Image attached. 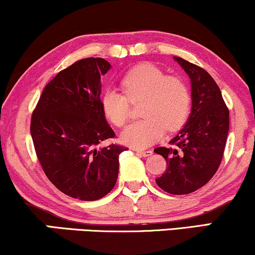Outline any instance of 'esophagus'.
Returning <instances> with one entry per match:
<instances>
[{
    "label": "esophagus",
    "mask_w": 255,
    "mask_h": 255,
    "mask_svg": "<svg viewBox=\"0 0 255 255\" xmlns=\"http://www.w3.org/2000/svg\"><path fill=\"white\" fill-rule=\"evenodd\" d=\"M135 152L139 153V154L142 155V156H149V155L153 154L152 149H137Z\"/></svg>",
    "instance_id": "esophagus-1"
}]
</instances>
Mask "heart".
<instances>
[{"instance_id":"heart-1","label":"heart","mask_w":255,"mask_h":255,"mask_svg":"<svg viewBox=\"0 0 255 255\" xmlns=\"http://www.w3.org/2000/svg\"><path fill=\"white\" fill-rule=\"evenodd\" d=\"M123 93L107 88L101 96V107L108 120L118 128L130 117V102L142 101L144 118L132 123L123 133L122 141L135 148H145L159 140L168 131L179 130L186 124L191 108V96L186 82L168 76L152 64H141L130 69L122 79Z\"/></svg>"}]
</instances>
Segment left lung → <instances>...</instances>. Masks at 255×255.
Instances as JSON below:
<instances>
[{
	"mask_svg": "<svg viewBox=\"0 0 255 255\" xmlns=\"http://www.w3.org/2000/svg\"><path fill=\"white\" fill-rule=\"evenodd\" d=\"M174 59L190 78L193 109L184 128L169 141L172 146L154 149L168 165L155 182L167 193L186 195L207 184L217 172L229 133V109L205 69L180 57Z\"/></svg>",
	"mask_w": 255,
	"mask_h": 255,
	"instance_id": "obj_1",
	"label": "left lung"
}]
</instances>
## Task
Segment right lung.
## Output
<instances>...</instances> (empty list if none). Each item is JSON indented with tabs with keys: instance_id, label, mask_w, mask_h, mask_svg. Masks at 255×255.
I'll use <instances>...</instances> for the list:
<instances>
[{
	"instance_id": "obj_1",
	"label": "right lung",
	"mask_w": 255,
	"mask_h": 255,
	"mask_svg": "<svg viewBox=\"0 0 255 255\" xmlns=\"http://www.w3.org/2000/svg\"><path fill=\"white\" fill-rule=\"evenodd\" d=\"M103 58H86L62 69L45 87L32 116L31 137L47 179L62 193L96 201L113 190L118 156L125 148L100 142L115 138L101 107V75L110 69Z\"/></svg>"
}]
</instances>
